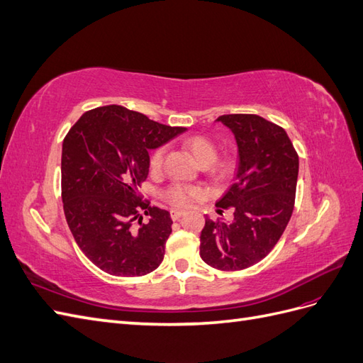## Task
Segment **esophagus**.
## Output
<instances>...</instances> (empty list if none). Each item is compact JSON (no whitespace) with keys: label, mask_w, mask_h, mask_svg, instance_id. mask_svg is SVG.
<instances>
[{"label":"esophagus","mask_w":363,"mask_h":363,"mask_svg":"<svg viewBox=\"0 0 363 363\" xmlns=\"http://www.w3.org/2000/svg\"><path fill=\"white\" fill-rule=\"evenodd\" d=\"M183 215H184V212H182V211H171V218L174 219V221H177V219H180Z\"/></svg>","instance_id":"1"}]
</instances>
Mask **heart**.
Instances as JSON below:
<instances>
[{
    "instance_id": "heart-1",
    "label": "heart",
    "mask_w": 363,
    "mask_h": 363,
    "mask_svg": "<svg viewBox=\"0 0 363 363\" xmlns=\"http://www.w3.org/2000/svg\"><path fill=\"white\" fill-rule=\"evenodd\" d=\"M186 147L192 152L195 160L203 167L208 164V171L216 179H225L233 171L235 160L230 156L216 157V145L212 139L206 136H192L186 140ZM164 159V148L159 147L150 157V168L151 171H157ZM203 196V191L199 186L183 184V183H172L164 189V200L175 207H188L195 200Z\"/></svg>"
}]
</instances>
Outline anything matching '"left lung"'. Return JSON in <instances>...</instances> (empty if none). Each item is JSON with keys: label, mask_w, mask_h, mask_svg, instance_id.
Returning <instances> with one entry per match:
<instances>
[{"label": "left lung", "mask_w": 363, "mask_h": 363, "mask_svg": "<svg viewBox=\"0 0 363 363\" xmlns=\"http://www.w3.org/2000/svg\"><path fill=\"white\" fill-rule=\"evenodd\" d=\"M238 144L235 183L216 203L233 221L206 218L200 256L212 268L239 271L267 257L286 228L295 204L298 155L280 125L259 115L219 116Z\"/></svg>", "instance_id": "8db88e82"}]
</instances>
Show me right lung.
Here are the masks:
<instances>
[{"mask_svg":"<svg viewBox=\"0 0 363 363\" xmlns=\"http://www.w3.org/2000/svg\"><path fill=\"white\" fill-rule=\"evenodd\" d=\"M183 131L112 104L83 113L63 139L65 218L77 245L104 272L139 277L162 263L172 219L142 201L139 188L148 177V151Z\"/></svg>","mask_w":363,"mask_h":363,"instance_id":"add662e5","label":"right lung"}]
</instances>
